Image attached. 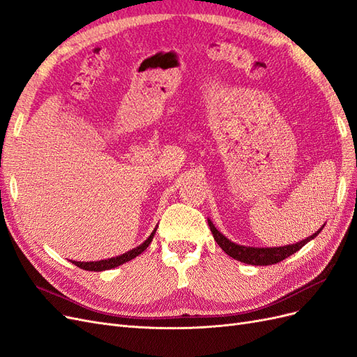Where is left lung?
Segmentation results:
<instances>
[{"label": "left lung", "instance_id": "left-lung-1", "mask_svg": "<svg viewBox=\"0 0 357 357\" xmlns=\"http://www.w3.org/2000/svg\"><path fill=\"white\" fill-rule=\"evenodd\" d=\"M208 226H210L215 243L220 245L222 250L226 255H229L231 257L236 259V261L244 262L247 265H274V264L282 262L283 259L301 250V248L304 247L308 241L316 238V236L320 234V231L323 229V226H321L317 232H314L311 236H308V238L302 240L296 244H289V245H283V247H247V245L235 244L231 240L226 238L223 234H220L218 229H215V226L211 223L210 219H208Z\"/></svg>", "mask_w": 357, "mask_h": 357}]
</instances>
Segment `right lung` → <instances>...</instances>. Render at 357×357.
<instances>
[{
  "label": "right lung",
  "mask_w": 357,
  "mask_h": 357,
  "mask_svg": "<svg viewBox=\"0 0 357 357\" xmlns=\"http://www.w3.org/2000/svg\"><path fill=\"white\" fill-rule=\"evenodd\" d=\"M155 232H156V228L155 231L150 234L149 238L143 243L139 244L138 247L132 248V250H129L121 256H116V257H110V259H105V261H98V262H73L75 266H79L82 269H86V271H105V269H112V268H116L119 265H123L125 262L128 261H132L134 257H137L138 255H142L146 248L149 247V244L152 243L153 236H155Z\"/></svg>",
  "instance_id": "1"
}]
</instances>
